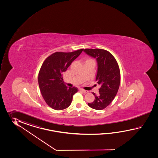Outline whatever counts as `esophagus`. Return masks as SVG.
<instances>
[{"label":"esophagus","instance_id":"esophagus-1","mask_svg":"<svg viewBox=\"0 0 158 158\" xmlns=\"http://www.w3.org/2000/svg\"><path fill=\"white\" fill-rule=\"evenodd\" d=\"M80 91H81L82 92H83V93H85V94H86V93H88V91H87L85 90H84V89H80Z\"/></svg>","mask_w":158,"mask_h":158}]
</instances>
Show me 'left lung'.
Returning <instances> with one entry per match:
<instances>
[{
    "instance_id": "left-lung-1",
    "label": "left lung",
    "mask_w": 158,
    "mask_h": 158,
    "mask_svg": "<svg viewBox=\"0 0 158 158\" xmlns=\"http://www.w3.org/2000/svg\"><path fill=\"white\" fill-rule=\"evenodd\" d=\"M84 51L97 59L98 67L96 81L101 86L99 94L97 95L93 93L95 100L88 105L95 110H102L110 105L118 93L120 84L119 67L114 56L108 51L99 48H86Z\"/></svg>"
}]
</instances>
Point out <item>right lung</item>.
Listing matches in <instances>:
<instances>
[{
    "mask_svg": "<svg viewBox=\"0 0 158 158\" xmlns=\"http://www.w3.org/2000/svg\"><path fill=\"white\" fill-rule=\"evenodd\" d=\"M84 49L70 52H56L45 59L38 73L40 93L47 105L55 110H62L71 104L77 87L64 84L62 74Z\"/></svg>",
    "mask_w": 158,
    "mask_h": 158,
    "instance_id": "add662e5",
    "label": "right lung"
}]
</instances>
